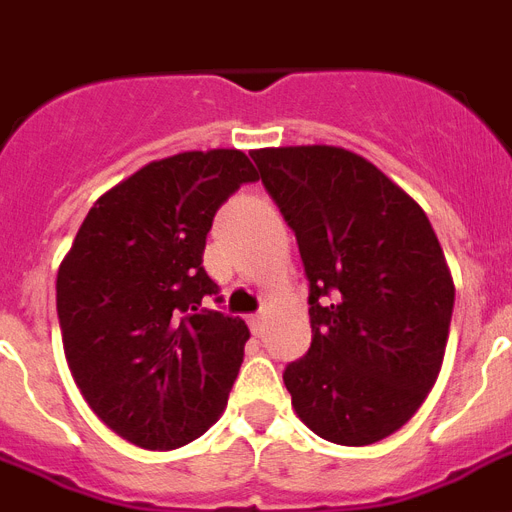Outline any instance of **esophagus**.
Listing matches in <instances>:
<instances>
[{
    "instance_id": "1",
    "label": "esophagus",
    "mask_w": 512,
    "mask_h": 512,
    "mask_svg": "<svg viewBox=\"0 0 512 512\" xmlns=\"http://www.w3.org/2000/svg\"><path fill=\"white\" fill-rule=\"evenodd\" d=\"M248 327H251V332H253V335H256V337L264 335V316H261V314L248 316Z\"/></svg>"
}]
</instances>
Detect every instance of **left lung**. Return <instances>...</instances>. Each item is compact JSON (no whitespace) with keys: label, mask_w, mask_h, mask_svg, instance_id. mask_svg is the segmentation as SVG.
I'll return each mask as SVG.
<instances>
[{"label":"left lung","mask_w":512,"mask_h":512,"mask_svg":"<svg viewBox=\"0 0 512 512\" xmlns=\"http://www.w3.org/2000/svg\"><path fill=\"white\" fill-rule=\"evenodd\" d=\"M251 156L311 285V348L282 374L295 413L335 445H374L421 408L445 358L455 285L432 222L356 151Z\"/></svg>","instance_id":"obj_1"}]
</instances>
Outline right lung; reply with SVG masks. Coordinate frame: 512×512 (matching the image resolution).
I'll use <instances>...</instances> for the list:
<instances>
[{
    "instance_id": "obj_1",
    "label": "right lung",
    "mask_w": 512,
    "mask_h": 512,
    "mask_svg": "<svg viewBox=\"0 0 512 512\" xmlns=\"http://www.w3.org/2000/svg\"><path fill=\"white\" fill-rule=\"evenodd\" d=\"M259 180L238 149L149 162L96 198L57 272L62 345L80 395L122 439L175 450L225 413L246 322L201 308L211 219Z\"/></svg>"
}]
</instances>
